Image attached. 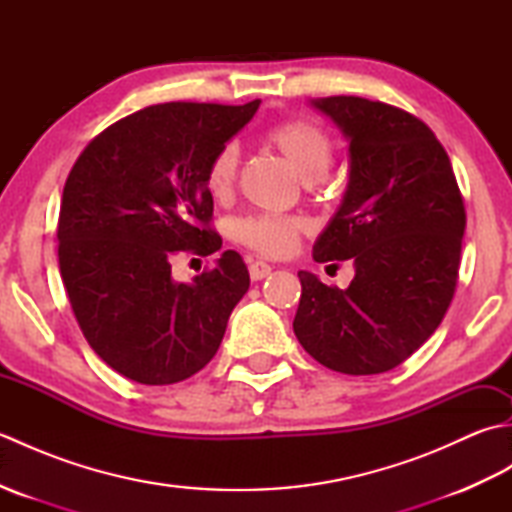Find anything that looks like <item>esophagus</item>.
Here are the masks:
<instances>
[{
  "mask_svg": "<svg viewBox=\"0 0 512 512\" xmlns=\"http://www.w3.org/2000/svg\"><path fill=\"white\" fill-rule=\"evenodd\" d=\"M270 270H273V268H270L266 262H259V259H257V262L250 264L248 273H250V279H253V281H262L270 275Z\"/></svg>",
  "mask_w": 512,
  "mask_h": 512,
  "instance_id": "1",
  "label": "esophagus"
}]
</instances>
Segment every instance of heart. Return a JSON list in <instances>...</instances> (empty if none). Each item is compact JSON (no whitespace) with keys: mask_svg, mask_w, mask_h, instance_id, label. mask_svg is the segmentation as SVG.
<instances>
[{"mask_svg":"<svg viewBox=\"0 0 512 512\" xmlns=\"http://www.w3.org/2000/svg\"><path fill=\"white\" fill-rule=\"evenodd\" d=\"M266 143L297 171V176L314 184L321 182L332 167V143L319 127L306 121H290L270 129ZM239 149L226 145L217 151L206 171V189L215 200H228L235 191ZM301 222L277 215H248L235 224V237L248 248L268 257H284L297 248Z\"/></svg>","mask_w":512,"mask_h":512,"instance_id":"1","label":"heart"}]
</instances>
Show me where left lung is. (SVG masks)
<instances>
[{"label": "left lung", "instance_id": "1", "mask_svg": "<svg viewBox=\"0 0 512 512\" xmlns=\"http://www.w3.org/2000/svg\"><path fill=\"white\" fill-rule=\"evenodd\" d=\"M350 151L339 209L314 262L352 259L345 290L299 270L295 334L314 361L352 376L398 367L436 332L458 284L464 202L447 151L416 116L361 96L312 99Z\"/></svg>", "mask_w": 512, "mask_h": 512}]
</instances>
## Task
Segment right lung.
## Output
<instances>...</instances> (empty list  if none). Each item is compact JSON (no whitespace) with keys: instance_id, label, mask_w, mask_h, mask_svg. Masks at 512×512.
<instances>
[{"instance_id":"add662e5","label":"right lung","mask_w":512,"mask_h":512,"mask_svg":"<svg viewBox=\"0 0 512 512\" xmlns=\"http://www.w3.org/2000/svg\"><path fill=\"white\" fill-rule=\"evenodd\" d=\"M259 103L145 107L96 136L65 180L63 286L92 350L129 380L171 385L200 372L246 295L235 250L189 284L173 279L171 259L222 248L206 171Z\"/></svg>"}]
</instances>
